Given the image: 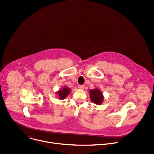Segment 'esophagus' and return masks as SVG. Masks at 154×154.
Instances as JSON below:
<instances>
[{
    "label": "esophagus",
    "mask_w": 154,
    "mask_h": 154,
    "mask_svg": "<svg viewBox=\"0 0 154 154\" xmlns=\"http://www.w3.org/2000/svg\"><path fill=\"white\" fill-rule=\"evenodd\" d=\"M84 87H85V86L83 85H79V88H80V89H82V90L84 89Z\"/></svg>",
    "instance_id": "1"
}]
</instances>
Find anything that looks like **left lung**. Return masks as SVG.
Instances as JSON below:
<instances>
[{
    "label": "left lung",
    "instance_id": "obj_1",
    "mask_svg": "<svg viewBox=\"0 0 154 154\" xmlns=\"http://www.w3.org/2000/svg\"><path fill=\"white\" fill-rule=\"evenodd\" d=\"M90 97L91 101L97 105L101 104L103 100V97L102 93L98 89L90 90Z\"/></svg>",
    "mask_w": 154,
    "mask_h": 154
}]
</instances>
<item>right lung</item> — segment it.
I'll use <instances>...</instances> for the list:
<instances>
[{
    "label": "right lung",
    "mask_w": 154,
    "mask_h": 154,
    "mask_svg": "<svg viewBox=\"0 0 154 154\" xmlns=\"http://www.w3.org/2000/svg\"><path fill=\"white\" fill-rule=\"evenodd\" d=\"M70 94V90L68 88H64L62 90H59L57 92V94L59 95L60 99H64L66 98V97L68 95V94Z\"/></svg>",
    "instance_id": "add662e5"
}]
</instances>
